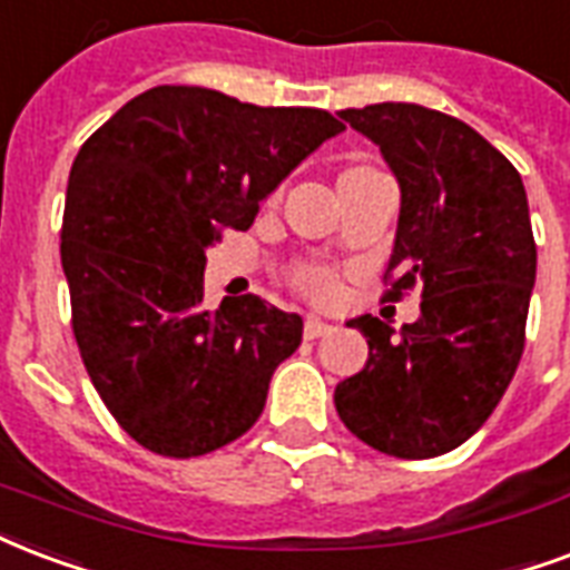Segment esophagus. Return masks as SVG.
Wrapping results in <instances>:
<instances>
[{
	"mask_svg": "<svg viewBox=\"0 0 570 570\" xmlns=\"http://www.w3.org/2000/svg\"><path fill=\"white\" fill-rule=\"evenodd\" d=\"M332 332V325L323 323V320H316V316H307L304 320V337L307 341H316V337H323V334Z\"/></svg>",
	"mask_w": 570,
	"mask_h": 570,
	"instance_id": "esophagus-1",
	"label": "esophagus"
}]
</instances>
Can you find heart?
<instances>
[{
    "label": "heart",
    "mask_w": 570,
    "mask_h": 570,
    "mask_svg": "<svg viewBox=\"0 0 570 570\" xmlns=\"http://www.w3.org/2000/svg\"><path fill=\"white\" fill-rule=\"evenodd\" d=\"M304 284L314 286V289H320V293H325V289H328V275H323V272H311V275H304Z\"/></svg>",
    "instance_id": "heart-1"
}]
</instances>
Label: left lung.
<instances>
[{
    "mask_svg": "<svg viewBox=\"0 0 570 570\" xmlns=\"http://www.w3.org/2000/svg\"><path fill=\"white\" fill-rule=\"evenodd\" d=\"M376 142L401 185L389 295L421 284V316L394 332L350 320L367 337L362 371L337 382L334 406L371 449L440 458L502 401L527 341L535 238L523 179L466 121L419 104L341 110Z\"/></svg>",
    "mask_w": 570,
    "mask_h": 570,
    "instance_id": "obj_1",
    "label": "left lung"
}]
</instances>
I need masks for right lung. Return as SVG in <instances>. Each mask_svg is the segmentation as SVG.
Masks as SVG:
<instances>
[{
    "mask_svg": "<svg viewBox=\"0 0 570 570\" xmlns=\"http://www.w3.org/2000/svg\"><path fill=\"white\" fill-rule=\"evenodd\" d=\"M341 130L325 110L155 86L77 151L62 220L73 337L142 449L199 458L259 419L304 323L256 295L206 311V250L224 227H250L259 203Z\"/></svg>",
    "mask_w": 570,
    "mask_h": 570,
    "instance_id": "add662e5",
    "label": "right lung"
}]
</instances>
